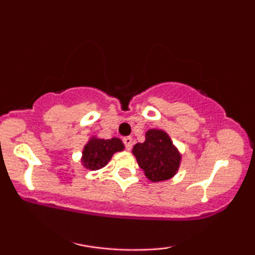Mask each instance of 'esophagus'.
<instances>
[{
	"mask_svg": "<svg viewBox=\"0 0 255 255\" xmlns=\"http://www.w3.org/2000/svg\"><path fill=\"white\" fill-rule=\"evenodd\" d=\"M124 144L127 150H130L131 145H133V139L130 136H125L124 137Z\"/></svg>",
	"mask_w": 255,
	"mask_h": 255,
	"instance_id": "esophagus-1",
	"label": "esophagus"
}]
</instances>
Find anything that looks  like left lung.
<instances>
[{
	"label": "left lung",
	"mask_w": 255,
	"mask_h": 255,
	"mask_svg": "<svg viewBox=\"0 0 255 255\" xmlns=\"http://www.w3.org/2000/svg\"><path fill=\"white\" fill-rule=\"evenodd\" d=\"M131 152L136 158L137 164L144 170L146 177L152 182L169 180L180 168V152L164 130H147L145 141L134 145Z\"/></svg>",
	"instance_id": "8db88e82"
}]
</instances>
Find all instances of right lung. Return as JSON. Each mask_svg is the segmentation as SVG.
Here are the masks:
<instances>
[{"instance_id":"add662e5","label":"right lung","mask_w":255,"mask_h":255,"mask_svg":"<svg viewBox=\"0 0 255 255\" xmlns=\"http://www.w3.org/2000/svg\"><path fill=\"white\" fill-rule=\"evenodd\" d=\"M125 145L119 137L98 139L92 136L85 145L81 162L85 168L90 170H98L108 164L115 152L124 151Z\"/></svg>"}]
</instances>
